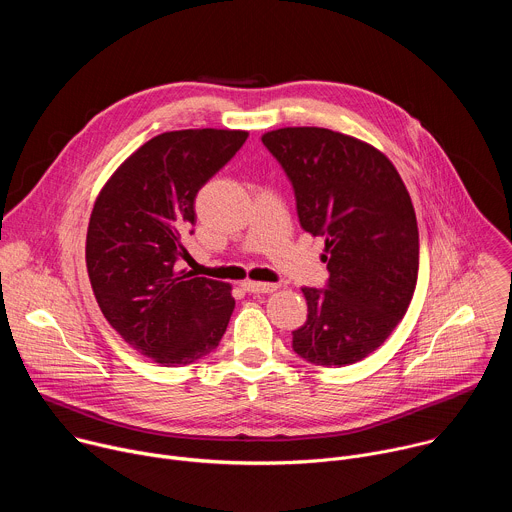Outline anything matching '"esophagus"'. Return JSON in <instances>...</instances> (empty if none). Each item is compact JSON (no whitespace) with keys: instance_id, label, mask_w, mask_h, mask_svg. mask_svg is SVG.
<instances>
[{"instance_id":"obj_1","label":"esophagus","mask_w":512,"mask_h":512,"mask_svg":"<svg viewBox=\"0 0 512 512\" xmlns=\"http://www.w3.org/2000/svg\"><path fill=\"white\" fill-rule=\"evenodd\" d=\"M241 287L245 291H249V294H271V291H275L279 285L277 283H261V281L247 279V281L241 283Z\"/></svg>"}]
</instances>
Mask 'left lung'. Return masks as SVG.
Returning a JSON list of instances; mask_svg holds the SVG:
<instances>
[{
  "label": "left lung",
  "mask_w": 512,
  "mask_h": 512,
  "mask_svg": "<svg viewBox=\"0 0 512 512\" xmlns=\"http://www.w3.org/2000/svg\"><path fill=\"white\" fill-rule=\"evenodd\" d=\"M296 192L300 225L326 239V289L304 287L308 320L294 350L320 367L375 352L405 316L419 269L409 192L391 160L324 127H283L261 137Z\"/></svg>",
  "instance_id": "obj_1"
}]
</instances>
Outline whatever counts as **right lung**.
I'll return each mask as SVG.
<instances>
[{"label":"right lung","mask_w":512,"mask_h":512,"mask_svg":"<svg viewBox=\"0 0 512 512\" xmlns=\"http://www.w3.org/2000/svg\"><path fill=\"white\" fill-rule=\"evenodd\" d=\"M249 137L241 129H180L145 141L99 192L87 271L115 332L162 367H184L221 342L231 285L178 271L196 223L194 198Z\"/></svg>","instance_id":"obj_1"}]
</instances>
